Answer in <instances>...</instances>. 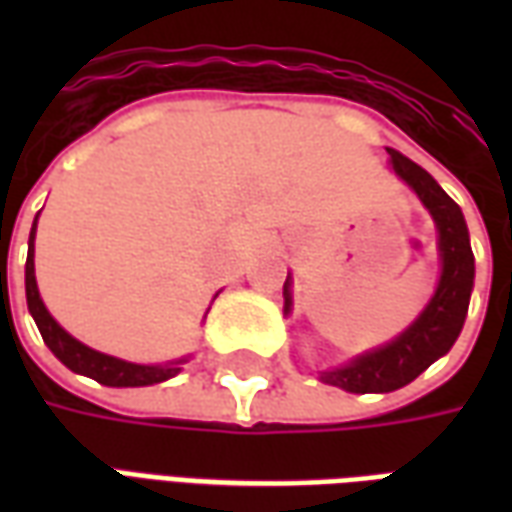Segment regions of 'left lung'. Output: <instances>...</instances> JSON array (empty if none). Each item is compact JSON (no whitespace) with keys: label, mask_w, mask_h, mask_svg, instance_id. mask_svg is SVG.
I'll use <instances>...</instances> for the list:
<instances>
[{"label":"left lung","mask_w":512,"mask_h":512,"mask_svg":"<svg viewBox=\"0 0 512 512\" xmlns=\"http://www.w3.org/2000/svg\"><path fill=\"white\" fill-rule=\"evenodd\" d=\"M389 169L414 191L419 202L428 208L439 233V260L441 274L433 296L419 312L411 326L392 337L389 343L378 345L373 351L354 356L345 365L321 370L318 378L323 384L337 386L345 392L367 395V392H395L400 386L411 384L419 373H425L436 359L450 351L466 321L469 299L474 288V255L469 244V227L463 219L458 202L441 189L430 172L414 164L411 158L386 147ZM293 277L285 279V315L293 312Z\"/></svg>","instance_id":"left-lung-1"}]
</instances>
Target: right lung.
<instances>
[{
  "instance_id": "add662e5",
  "label": "right lung",
  "mask_w": 512,
  "mask_h": 512,
  "mask_svg": "<svg viewBox=\"0 0 512 512\" xmlns=\"http://www.w3.org/2000/svg\"><path fill=\"white\" fill-rule=\"evenodd\" d=\"M35 230H38V216L32 222V233H29V252H27V268H24V285H27V307L32 312V318L38 323L40 337L43 343L49 345V351L62 365L98 381L104 386H150L161 384L175 378L183 370V365L189 362V356L167 362V365H136V362H126V359H117V356L101 354L90 345L79 343L73 334L62 329L60 323L51 318V312L46 310V304L40 299L38 279H35Z\"/></svg>"
}]
</instances>
